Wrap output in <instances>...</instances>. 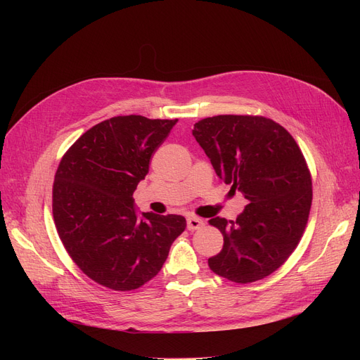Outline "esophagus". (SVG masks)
<instances>
[{"mask_svg":"<svg viewBox=\"0 0 360 360\" xmlns=\"http://www.w3.org/2000/svg\"><path fill=\"white\" fill-rule=\"evenodd\" d=\"M204 226V221L200 219L197 216H189L188 217V230L189 231H195V230H200V228Z\"/></svg>","mask_w":360,"mask_h":360,"instance_id":"1","label":"esophagus"}]
</instances>
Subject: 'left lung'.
<instances>
[{
    "instance_id": "obj_1",
    "label": "left lung",
    "mask_w": 360,
    "mask_h": 360,
    "mask_svg": "<svg viewBox=\"0 0 360 360\" xmlns=\"http://www.w3.org/2000/svg\"><path fill=\"white\" fill-rule=\"evenodd\" d=\"M192 134L217 177L249 201L236 221H209L224 236L209 267L237 284L264 279L285 263L307 228L312 202L307 159L287 129L261 115L202 118Z\"/></svg>"
}]
</instances>
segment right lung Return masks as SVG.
Instances as JSON below:
<instances>
[{
  "instance_id": "1",
  "label": "right lung",
  "mask_w": 360,
  "mask_h": 360,
  "mask_svg": "<svg viewBox=\"0 0 360 360\" xmlns=\"http://www.w3.org/2000/svg\"><path fill=\"white\" fill-rule=\"evenodd\" d=\"M176 120L118 115L93 126L64 153L52 186L60 240L84 274L115 291L153 279L184 231L180 214L136 216L134 192Z\"/></svg>"
}]
</instances>
